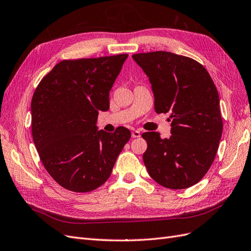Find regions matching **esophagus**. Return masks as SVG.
<instances>
[{
  "label": "esophagus",
  "mask_w": 251,
  "mask_h": 251,
  "mask_svg": "<svg viewBox=\"0 0 251 251\" xmlns=\"http://www.w3.org/2000/svg\"><path fill=\"white\" fill-rule=\"evenodd\" d=\"M131 136L134 137V139H135V137H140V136H141V132L137 131V130H133V131L131 132Z\"/></svg>",
  "instance_id": "1"
}]
</instances>
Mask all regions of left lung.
I'll use <instances>...</instances> for the list:
<instances>
[{"mask_svg": "<svg viewBox=\"0 0 251 251\" xmlns=\"http://www.w3.org/2000/svg\"><path fill=\"white\" fill-rule=\"evenodd\" d=\"M149 77L157 114L170 112L171 136L145 132L143 160L153 180L172 190L199 182L214 163L223 122L217 87L201 63L156 51L132 55Z\"/></svg>", "mask_w": 251, "mask_h": 251, "instance_id": "8db88e82", "label": "left lung"}]
</instances>
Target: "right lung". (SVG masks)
<instances>
[{
	"mask_svg": "<svg viewBox=\"0 0 251 251\" xmlns=\"http://www.w3.org/2000/svg\"><path fill=\"white\" fill-rule=\"evenodd\" d=\"M127 54L64 59L40 80L31 101L32 137L52 178L86 193L106 181L131 132L97 130L99 110L109 108V91Z\"/></svg>",
	"mask_w": 251,
	"mask_h": 251,
	"instance_id": "1",
	"label": "right lung"
}]
</instances>
